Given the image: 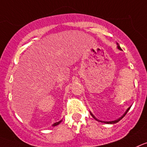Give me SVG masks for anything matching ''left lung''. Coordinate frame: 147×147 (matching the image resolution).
Instances as JSON below:
<instances>
[{
  "label": "left lung",
  "instance_id": "1",
  "mask_svg": "<svg viewBox=\"0 0 147 147\" xmlns=\"http://www.w3.org/2000/svg\"><path fill=\"white\" fill-rule=\"evenodd\" d=\"M117 49H118L119 50H122V49H121V48H120V46H119V44H118V43H117ZM130 109H131V107H128V108H127V110L125 111V113L123 114V116H122V117H120V118H118V119H117V120H113V121H101V120H98V119H97L96 117L95 116H94V115H93V114L91 113V112H90V115H91V116H92V117H94V118L96 120H97V121H98V122H101V123H106V124H115V123H118V122L120 121V120H121L122 118H123V117H124V116H125V115L126 114H127V112H128V110H129Z\"/></svg>",
  "mask_w": 147,
  "mask_h": 147
}]
</instances>
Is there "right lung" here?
<instances>
[{
	"instance_id": "add662e5",
	"label": "right lung",
	"mask_w": 147,
	"mask_h": 147,
	"mask_svg": "<svg viewBox=\"0 0 147 147\" xmlns=\"http://www.w3.org/2000/svg\"><path fill=\"white\" fill-rule=\"evenodd\" d=\"M61 121H62V120H60V121H59V122H57V123H55L53 125V126H57V125H58L59 124H60V123H61Z\"/></svg>"
}]
</instances>
